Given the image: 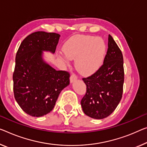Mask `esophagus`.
<instances>
[{
  "mask_svg": "<svg viewBox=\"0 0 147 147\" xmlns=\"http://www.w3.org/2000/svg\"><path fill=\"white\" fill-rule=\"evenodd\" d=\"M77 79H78V77L76 75V74H71V76H70V82L73 83L74 81H76Z\"/></svg>",
  "mask_w": 147,
  "mask_h": 147,
  "instance_id": "34e87169",
  "label": "esophagus"
}]
</instances>
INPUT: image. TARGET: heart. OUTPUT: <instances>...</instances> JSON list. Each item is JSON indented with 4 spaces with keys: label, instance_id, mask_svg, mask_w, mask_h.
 I'll return each mask as SVG.
<instances>
[{
    "label": "heart",
    "instance_id": "obj_1",
    "mask_svg": "<svg viewBox=\"0 0 147 147\" xmlns=\"http://www.w3.org/2000/svg\"><path fill=\"white\" fill-rule=\"evenodd\" d=\"M65 55H58L66 64L69 59L75 60L76 69L83 75H90L100 68L107 52V45L102 38L90 35L75 36L63 45Z\"/></svg>",
    "mask_w": 147,
    "mask_h": 147
}]
</instances>
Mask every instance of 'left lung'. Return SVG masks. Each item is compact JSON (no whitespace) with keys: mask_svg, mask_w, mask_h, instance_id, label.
<instances>
[{"mask_svg":"<svg viewBox=\"0 0 147 147\" xmlns=\"http://www.w3.org/2000/svg\"><path fill=\"white\" fill-rule=\"evenodd\" d=\"M83 81L87 86L86 94L81 101L83 112L97 119L110 116L120 102L124 81L122 53L110 35L103 65Z\"/></svg>","mask_w":147,"mask_h":147,"instance_id":"left-lung-1","label":"left lung"}]
</instances>
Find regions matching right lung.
<instances>
[{"label":"right lung","instance_id":"right-lung-1","mask_svg":"<svg viewBox=\"0 0 147 147\" xmlns=\"http://www.w3.org/2000/svg\"><path fill=\"white\" fill-rule=\"evenodd\" d=\"M60 35L37 31L25 38L16 56L13 93L24 111L41 117L55 107L60 92L69 85V74L57 71L44 59V52L55 54Z\"/></svg>","mask_w":147,"mask_h":147}]
</instances>
